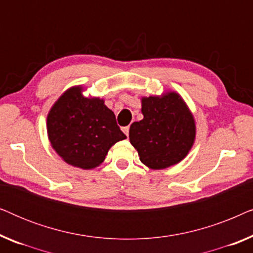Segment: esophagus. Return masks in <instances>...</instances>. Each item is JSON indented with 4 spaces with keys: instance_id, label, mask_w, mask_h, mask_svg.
I'll return each instance as SVG.
<instances>
[{
    "instance_id": "obj_1",
    "label": "esophagus",
    "mask_w": 253,
    "mask_h": 253,
    "mask_svg": "<svg viewBox=\"0 0 253 253\" xmlns=\"http://www.w3.org/2000/svg\"><path fill=\"white\" fill-rule=\"evenodd\" d=\"M129 130H130V127H129V126H123V127H122V131H123L124 133H126V137L129 136Z\"/></svg>"
}]
</instances>
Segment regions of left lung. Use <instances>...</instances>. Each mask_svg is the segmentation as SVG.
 Returning a JSON list of instances; mask_svg holds the SVG:
<instances>
[{"label": "left lung", "mask_w": 253, "mask_h": 253, "mask_svg": "<svg viewBox=\"0 0 253 253\" xmlns=\"http://www.w3.org/2000/svg\"><path fill=\"white\" fill-rule=\"evenodd\" d=\"M144 119L130 126V143L140 161L151 169H165L181 162L196 138L192 113L182 96L167 92L141 98Z\"/></svg>", "instance_id": "left-lung-1"}]
</instances>
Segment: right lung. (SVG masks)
I'll list each match as a JSON object with an SVG mask.
<instances>
[{"label":"right lung","mask_w":253,"mask_h":253,"mask_svg":"<svg viewBox=\"0 0 253 253\" xmlns=\"http://www.w3.org/2000/svg\"><path fill=\"white\" fill-rule=\"evenodd\" d=\"M51 147L67 162L82 169L101 165L109 148L126 136L103 99L86 98L82 86L62 94L47 116Z\"/></svg>","instance_id":"right-lung-1"}]
</instances>
